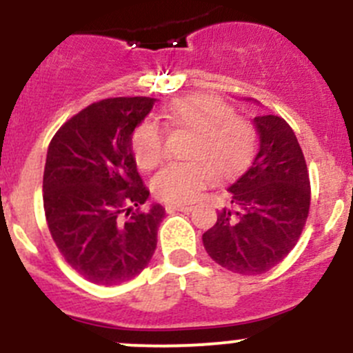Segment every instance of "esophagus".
I'll return each instance as SVG.
<instances>
[{
  "label": "esophagus",
  "mask_w": 353,
  "mask_h": 353,
  "mask_svg": "<svg viewBox=\"0 0 353 353\" xmlns=\"http://www.w3.org/2000/svg\"><path fill=\"white\" fill-rule=\"evenodd\" d=\"M165 212L167 213H172V212H193V206L191 205H167L165 206Z\"/></svg>",
  "instance_id": "esophagus-1"
}]
</instances>
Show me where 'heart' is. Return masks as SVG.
<instances>
[{
	"mask_svg": "<svg viewBox=\"0 0 353 353\" xmlns=\"http://www.w3.org/2000/svg\"><path fill=\"white\" fill-rule=\"evenodd\" d=\"M165 123L174 130L194 133L188 148L190 162L170 163L155 176L152 188L162 201L191 203L215 181L232 177L251 159L254 131L248 119L212 94H193L169 102ZM131 154L140 169L152 170L165 157V133L152 121H143L131 134Z\"/></svg>",
	"mask_w": 353,
	"mask_h": 353,
	"instance_id": "heart-1",
	"label": "heart"
}]
</instances>
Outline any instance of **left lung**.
Returning a JSON list of instances; mask_svg holds the SVG:
<instances>
[{
  "label": "left lung",
  "mask_w": 353,
  "mask_h": 353,
  "mask_svg": "<svg viewBox=\"0 0 353 353\" xmlns=\"http://www.w3.org/2000/svg\"><path fill=\"white\" fill-rule=\"evenodd\" d=\"M259 148L229 186L230 208L219 212L203 245L215 263L239 275H261L297 244L311 206L307 165L283 117L256 116Z\"/></svg>",
  "instance_id": "1"
}]
</instances>
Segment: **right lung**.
I'll use <instances>...</instances> for the list:
<instances>
[{
  "label": "right lung",
  "mask_w": 353,
  "mask_h": 353,
  "mask_svg": "<svg viewBox=\"0 0 353 353\" xmlns=\"http://www.w3.org/2000/svg\"><path fill=\"white\" fill-rule=\"evenodd\" d=\"M154 104L152 97L94 102L49 143L42 179L49 232L68 265L97 285L134 279L155 252L165 210H140L150 191L131 154V134Z\"/></svg>",
  "instance_id": "right-lung-1"
}]
</instances>
